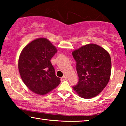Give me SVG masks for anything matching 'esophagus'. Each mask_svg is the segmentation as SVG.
Listing matches in <instances>:
<instances>
[{"mask_svg": "<svg viewBox=\"0 0 126 126\" xmlns=\"http://www.w3.org/2000/svg\"><path fill=\"white\" fill-rule=\"evenodd\" d=\"M66 79H67V77L66 76H63V77L61 78V80L62 81H64V80H66Z\"/></svg>", "mask_w": 126, "mask_h": 126, "instance_id": "esophagus-1", "label": "esophagus"}]
</instances>
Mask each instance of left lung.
Segmentation results:
<instances>
[{"mask_svg":"<svg viewBox=\"0 0 126 126\" xmlns=\"http://www.w3.org/2000/svg\"><path fill=\"white\" fill-rule=\"evenodd\" d=\"M79 81L73 89L85 99L96 96L107 86L110 78L111 60L104 48L89 44L73 51Z\"/></svg>","mask_w":126,"mask_h":126,"instance_id":"left-lung-1","label":"left lung"}]
</instances>
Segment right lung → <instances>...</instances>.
I'll return each instance as SVG.
<instances>
[{"instance_id": "obj_1", "label": "right lung", "mask_w": 126, "mask_h": 126, "mask_svg": "<svg viewBox=\"0 0 126 126\" xmlns=\"http://www.w3.org/2000/svg\"><path fill=\"white\" fill-rule=\"evenodd\" d=\"M57 49L45 38L31 41L24 47L18 60L22 80L31 91L45 95L57 87L60 79L55 75L50 60Z\"/></svg>"}]
</instances>
